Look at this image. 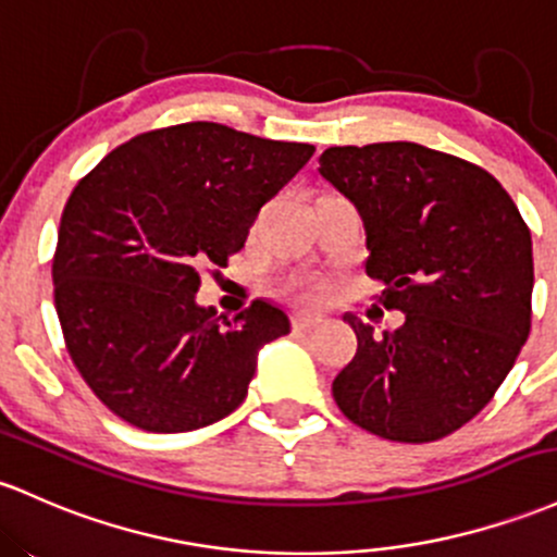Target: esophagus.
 Wrapping results in <instances>:
<instances>
[{"mask_svg": "<svg viewBox=\"0 0 557 557\" xmlns=\"http://www.w3.org/2000/svg\"><path fill=\"white\" fill-rule=\"evenodd\" d=\"M322 322L320 314H311V311H298V314H293V327L296 330H311L317 327Z\"/></svg>", "mask_w": 557, "mask_h": 557, "instance_id": "obj_1", "label": "esophagus"}]
</instances>
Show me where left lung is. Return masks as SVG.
Wrapping results in <instances>:
<instances>
[{
    "mask_svg": "<svg viewBox=\"0 0 557 557\" xmlns=\"http://www.w3.org/2000/svg\"><path fill=\"white\" fill-rule=\"evenodd\" d=\"M320 176L354 203L364 272L405 325L375 333L344 314L357 354L335 375L351 423L405 444L436 442L481 412L531 330V232L488 171L418 143L327 148Z\"/></svg>",
    "mask_w": 557,
    "mask_h": 557,
    "instance_id": "left-lung-1",
    "label": "left lung"
}]
</instances>
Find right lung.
<instances>
[{
	"mask_svg": "<svg viewBox=\"0 0 557 557\" xmlns=\"http://www.w3.org/2000/svg\"><path fill=\"white\" fill-rule=\"evenodd\" d=\"M311 156V145L193 121L139 134L78 182L60 219L54 309L73 364L110 412L182 433L243 405L259 348L290 320L269 301L235 320L200 307V267H227Z\"/></svg>",
	"mask_w": 557,
	"mask_h": 557,
	"instance_id": "obj_1",
	"label": "right lung"
}]
</instances>
